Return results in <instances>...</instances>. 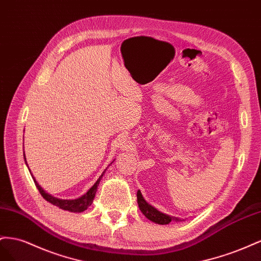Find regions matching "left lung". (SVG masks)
<instances>
[{
	"mask_svg": "<svg viewBox=\"0 0 261 261\" xmlns=\"http://www.w3.org/2000/svg\"><path fill=\"white\" fill-rule=\"evenodd\" d=\"M137 196H138V204H139L141 212L144 214V217L146 219L156 223V224L165 225V224H168V223H170L172 221H176V222L181 221L180 219L172 217V215H168L166 213H163V212L159 211L156 207H154L153 205H151L147 202L140 190H138Z\"/></svg>",
	"mask_w": 261,
	"mask_h": 261,
	"instance_id": "8db88e82",
	"label": "left lung"
}]
</instances>
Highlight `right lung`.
Listing matches in <instances>:
<instances>
[{
  "label": "right lung",
  "instance_id": "add662e5",
  "mask_svg": "<svg viewBox=\"0 0 261 261\" xmlns=\"http://www.w3.org/2000/svg\"><path fill=\"white\" fill-rule=\"evenodd\" d=\"M24 159H25L26 165L28 167V164H27V161H26V158H25V153H24ZM113 162H111V163H113ZM28 169H29V167H28ZM106 170H107V168L103 170L102 174L99 176V178L97 179V181H96L92 186V187L87 190L86 193H84V195L82 196V197H80V198L72 199V200L71 199L70 200H68V199H60V198H57V197H54L52 195H50V193H48L46 190H43V188L41 187V186L38 182H37L36 178L33 176V174L31 172V169H29V173H31L33 179L35 181L36 187H37V189L39 190V192L41 193V196L43 197V199H46L48 202H50L51 204H54V205H56L58 207H60V209H62V210H66V211H70V212H79L80 213V212H83V211L87 210L88 206L92 205L93 200H94L95 195H96V191H97L98 185H99V182L101 180L102 176L105 175Z\"/></svg>",
  "mask_w": 261,
  "mask_h": 261
}]
</instances>
